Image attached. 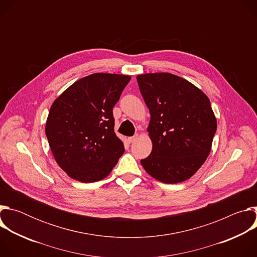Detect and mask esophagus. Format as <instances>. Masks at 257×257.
Returning <instances> with one entry per match:
<instances>
[{"label":"esophagus","mask_w":257,"mask_h":257,"mask_svg":"<svg viewBox=\"0 0 257 257\" xmlns=\"http://www.w3.org/2000/svg\"><path fill=\"white\" fill-rule=\"evenodd\" d=\"M138 138V135H134V136H131V137H128V141L129 143H133L136 141V139Z\"/></svg>","instance_id":"1"}]
</instances>
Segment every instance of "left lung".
Returning <instances> with one entry per match:
<instances>
[{
    "label": "left lung",
    "mask_w": 257,
    "mask_h": 257,
    "mask_svg": "<svg viewBox=\"0 0 257 257\" xmlns=\"http://www.w3.org/2000/svg\"><path fill=\"white\" fill-rule=\"evenodd\" d=\"M151 113V155L140 161L155 179L175 184L189 179L209 155L216 120L208 97L171 73L137 76Z\"/></svg>",
    "instance_id": "left-lung-1"
}]
</instances>
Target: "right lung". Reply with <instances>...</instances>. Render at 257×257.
Segmentation results:
<instances>
[{
	"mask_svg": "<svg viewBox=\"0 0 257 257\" xmlns=\"http://www.w3.org/2000/svg\"><path fill=\"white\" fill-rule=\"evenodd\" d=\"M130 79L95 73L72 84L52 104L46 135L56 162L71 178L99 181L124 154L114 130L113 107Z\"/></svg>",
	"mask_w": 257,
	"mask_h": 257,
	"instance_id": "1",
	"label": "right lung"
}]
</instances>
